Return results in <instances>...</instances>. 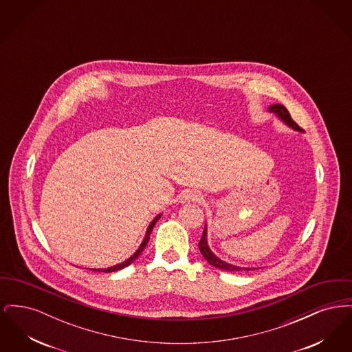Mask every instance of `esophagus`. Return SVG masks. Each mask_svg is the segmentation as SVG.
<instances>
[{"label":"esophagus","instance_id":"esophagus-1","mask_svg":"<svg viewBox=\"0 0 352 352\" xmlns=\"http://www.w3.org/2000/svg\"><path fill=\"white\" fill-rule=\"evenodd\" d=\"M203 199L201 194L191 191V190H186L181 194V201H201Z\"/></svg>","mask_w":352,"mask_h":352}]
</instances>
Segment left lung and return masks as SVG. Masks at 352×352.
<instances>
[{"instance_id": "obj_1", "label": "left lung", "mask_w": 352, "mask_h": 352, "mask_svg": "<svg viewBox=\"0 0 352 352\" xmlns=\"http://www.w3.org/2000/svg\"><path fill=\"white\" fill-rule=\"evenodd\" d=\"M269 112L274 113L277 118H280L281 121H284L285 124L287 126H290L292 129L294 131H301V128L294 122V120L290 118V113L287 112V109L285 108L284 105L281 104H273L268 108ZM199 251H201L203 257L207 260V263L215 268L221 269V270H226V272H240V270H252V269L256 268H241V267H237V265H232L230 263H226L223 260H220L218 256H215L212 251L210 250L208 244H207V226L204 227L203 230V234H201V241H199Z\"/></svg>"}]
</instances>
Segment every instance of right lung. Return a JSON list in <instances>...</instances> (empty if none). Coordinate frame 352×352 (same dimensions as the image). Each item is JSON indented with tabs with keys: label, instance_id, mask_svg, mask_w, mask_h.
I'll return each mask as SVG.
<instances>
[{
	"label": "right lung",
	"instance_id": "obj_1",
	"mask_svg": "<svg viewBox=\"0 0 352 352\" xmlns=\"http://www.w3.org/2000/svg\"><path fill=\"white\" fill-rule=\"evenodd\" d=\"M162 217V214H160V215H157L155 218L151 220V224H149V227H148V230H146V234H145V237H144V240H142V243H141V245L138 247V250L134 252L133 254L128 258V260H125L124 263H120L118 265H113V267H111V268H105V269H91V270H94V272H104V273H109V272H116V270H120V269L125 268V267H128V265H131L132 263H133L134 260L141 254V252L145 250V247H146V244L149 243V239H151V231H153V227L155 226V223L158 221V219Z\"/></svg>",
	"mask_w": 352,
	"mask_h": 352
}]
</instances>
